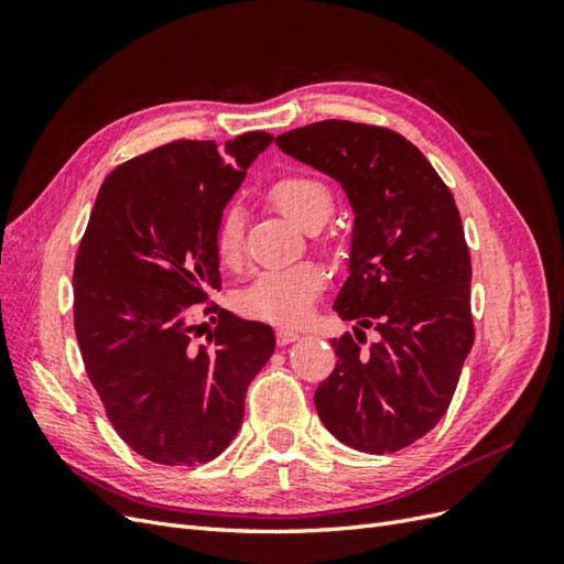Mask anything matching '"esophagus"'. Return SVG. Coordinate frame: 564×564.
<instances>
[{"instance_id": "1", "label": "esophagus", "mask_w": 564, "mask_h": 564, "mask_svg": "<svg viewBox=\"0 0 564 564\" xmlns=\"http://www.w3.org/2000/svg\"><path fill=\"white\" fill-rule=\"evenodd\" d=\"M301 338V332L299 329H289V327H280L278 329V346H289L294 344V340Z\"/></svg>"}]
</instances>
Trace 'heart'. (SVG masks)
I'll use <instances>...</instances> for the list:
<instances>
[{
    "instance_id": "heart-1",
    "label": "heart",
    "mask_w": 564,
    "mask_h": 564,
    "mask_svg": "<svg viewBox=\"0 0 564 564\" xmlns=\"http://www.w3.org/2000/svg\"><path fill=\"white\" fill-rule=\"evenodd\" d=\"M270 199L275 207L303 230H317L334 212L332 187L305 174L284 176L272 183ZM242 226L240 207H228L216 226V253L224 265L242 261ZM324 286L319 265L303 261L296 265L263 270L237 296L240 311L265 322L299 324L311 315L313 303Z\"/></svg>"
}]
</instances>
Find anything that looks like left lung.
Returning a JSON list of instances; mask_svg holds the SVG:
<instances>
[{
	"label": "left lung",
	"mask_w": 564,
	"mask_h": 564,
	"mask_svg": "<svg viewBox=\"0 0 564 564\" xmlns=\"http://www.w3.org/2000/svg\"><path fill=\"white\" fill-rule=\"evenodd\" d=\"M275 143L344 187L355 216L334 301L355 336L332 338L338 362L315 390L317 414L352 449L409 447L445 416L475 338L456 202L423 152L383 127L327 119ZM365 328L380 336L367 349Z\"/></svg>",
	"instance_id": "left-lung-1"
}]
</instances>
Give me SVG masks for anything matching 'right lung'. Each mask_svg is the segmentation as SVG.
I'll use <instances>...</instances> for the list:
<instances>
[{"mask_svg": "<svg viewBox=\"0 0 564 564\" xmlns=\"http://www.w3.org/2000/svg\"><path fill=\"white\" fill-rule=\"evenodd\" d=\"M272 143L174 141L104 181L75 261V334L117 435L162 466L207 464L235 440L275 332L224 308L195 346V305L220 289L216 226Z\"/></svg>", "mask_w": 564, "mask_h": 564, "instance_id": "1", "label": "right lung"}]
</instances>
